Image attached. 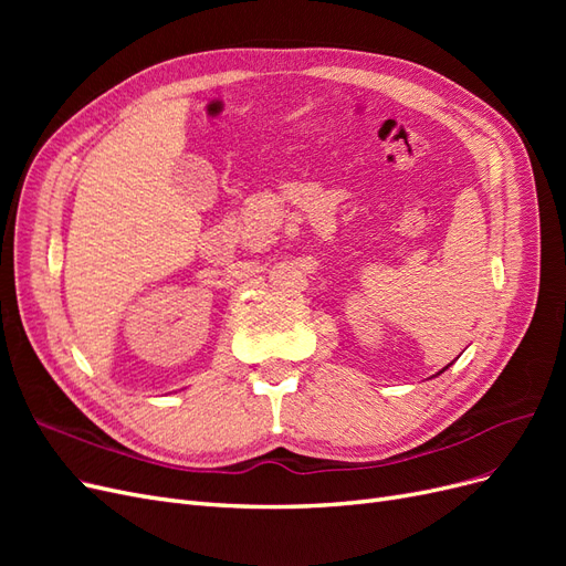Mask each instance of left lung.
I'll return each mask as SVG.
<instances>
[{
    "instance_id": "8db88e82",
    "label": "left lung",
    "mask_w": 566,
    "mask_h": 566,
    "mask_svg": "<svg viewBox=\"0 0 566 566\" xmlns=\"http://www.w3.org/2000/svg\"><path fill=\"white\" fill-rule=\"evenodd\" d=\"M447 368H449V366H447ZM447 368H443V370H447Z\"/></svg>"
}]
</instances>
